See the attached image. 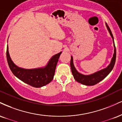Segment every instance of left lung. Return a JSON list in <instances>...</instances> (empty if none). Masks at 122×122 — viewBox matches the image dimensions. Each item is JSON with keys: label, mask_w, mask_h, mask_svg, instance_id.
Wrapping results in <instances>:
<instances>
[{"label": "left lung", "mask_w": 122, "mask_h": 122, "mask_svg": "<svg viewBox=\"0 0 122 122\" xmlns=\"http://www.w3.org/2000/svg\"><path fill=\"white\" fill-rule=\"evenodd\" d=\"M106 26L108 31L109 32L110 35L112 37L114 46V55H113L112 58H111L110 63L107 66L103 69H101L99 71H97V72L94 73L93 74H89V75H84V74L79 73L76 69V67H74V64H73V57L71 56V60H70V64L72 74L76 81H77L79 83H81V84L86 85V86H93V85L99 83V82L103 80L104 78H105L109 74V73L112 70L114 65H115L116 60V48L115 44H114V37H113L112 32H111L110 29L109 27L107 25L106 23Z\"/></svg>", "instance_id": "1"}]
</instances>
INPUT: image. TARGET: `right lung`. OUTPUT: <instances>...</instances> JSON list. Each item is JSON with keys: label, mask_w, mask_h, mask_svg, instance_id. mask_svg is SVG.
<instances>
[{"label": "right lung", "mask_w": 122, "mask_h": 122, "mask_svg": "<svg viewBox=\"0 0 122 122\" xmlns=\"http://www.w3.org/2000/svg\"><path fill=\"white\" fill-rule=\"evenodd\" d=\"M61 53L53 56L44 67L35 69H24L17 66L10 57L8 46L7 48V59L13 74L24 83L35 87H41L52 81L55 76L56 67Z\"/></svg>", "instance_id": "right-lung-1"}]
</instances>
